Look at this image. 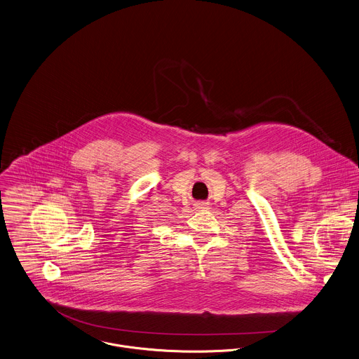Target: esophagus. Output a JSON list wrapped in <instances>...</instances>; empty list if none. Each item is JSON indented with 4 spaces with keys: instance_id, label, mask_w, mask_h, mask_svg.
Returning a JSON list of instances; mask_svg holds the SVG:
<instances>
[{
    "instance_id": "esophagus-1",
    "label": "esophagus",
    "mask_w": 359,
    "mask_h": 359,
    "mask_svg": "<svg viewBox=\"0 0 359 359\" xmlns=\"http://www.w3.org/2000/svg\"><path fill=\"white\" fill-rule=\"evenodd\" d=\"M207 203H198V204H196V211H204V210H207Z\"/></svg>"
}]
</instances>
